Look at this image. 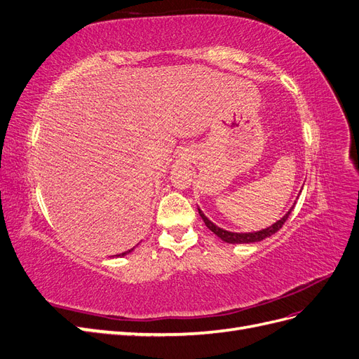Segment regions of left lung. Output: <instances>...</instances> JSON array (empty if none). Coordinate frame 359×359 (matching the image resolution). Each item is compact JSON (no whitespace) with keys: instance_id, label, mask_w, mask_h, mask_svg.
<instances>
[{"instance_id":"left-lung-1","label":"left lung","mask_w":359,"mask_h":359,"mask_svg":"<svg viewBox=\"0 0 359 359\" xmlns=\"http://www.w3.org/2000/svg\"><path fill=\"white\" fill-rule=\"evenodd\" d=\"M292 210H293V206L292 208L287 211V214L286 215H283V219H280L277 223H274L273 226H269V227H266V229H262V231H257V232H248V233H238V232H229V231H224V229H222V227H219V226H215L208 217H206L199 208H198V211H199V214H201V217H202V220L205 222V224H206V227H208V229L211 231V232H214L217 236L220 238L222 241H224V243H229V244H248V243H257V241H262V240H265V238H268V236H271V235H274L276 232H278L281 227H283V224H285V222L287 220V217L290 215V212H292Z\"/></svg>"}]
</instances>
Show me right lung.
Wrapping results in <instances>:
<instances>
[{
    "label": "right lung",
    "mask_w": 359,
    "mask_h": 359,
    "mask_svg": "<svg viewBox=\"0 0 359 359\" xmlns=\"http://www.w3.org/2000/svg\"><path fill=\"white\" fill-rule=\"evenodd\" d=\"M132 250H133V248H132ZM132 250H128V252H126V253H121V255H116V256H124V255H127V253L132 252Z\"/></svg>",
    "instance_id": "1"
}]
</instances>
